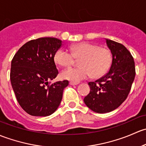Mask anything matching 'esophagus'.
<instances>
[{"instance_id":"esophagus-1","label":"esophagus","mask_w":146,"mask_h":146,"mask_svg":"<svg viewBox=\"0 0 146 146\" xmlns=\"http://www.w3.org/2000/svg\"><path fill=\"white\" fill-rule=\"evenodd\" d=\"M79 83H76V82H70V84L72 86H74V85H77V84Z\"/></svg>"}]
</instances>
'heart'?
<instances>
[{
	"label": "heart",
	"instance_id": "heart-1",
	"mask_svg": "<svg viewBox=\"0 0 146 146\" xmlns=\"http://www.w3.org/2000/svg\"><path fill=\"white\" fill-rule=\"evenodd\" d=\"M71 53L64 49L55 52L54 60L62 67L73 65L75 59L79 60V67L64 70L61 76L64 79L79 82L92 75L94 77L103 76L109 70L112 63V54L106 47L95 43L82 42L74 45L70 48Z\"/></svg>",
	"mask_w": 146,
	"mask_h": 146
}]
</instances>
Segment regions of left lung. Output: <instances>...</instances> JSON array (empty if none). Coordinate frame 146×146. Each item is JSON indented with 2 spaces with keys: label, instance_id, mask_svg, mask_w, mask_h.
<instances>
[{
  "label": "left lung",
  "instance_id": "left-lung-1",
  "mask_svg": "<svg viewBox=\"0 0 146 146\" xmlns=\"http://www.w3.org/2000/svg\"><path fill=\"white\" fill-rule=\"evenodd\" d=\"M112 55L109 72L95 82H88L90 93L84 99L88 108L107 113L117 108L127 99L136 75L131 52L121 43L106 39Z\"/></svg>",
  "mask_w": 146,
  "mask_h": 146
}]
</instances>
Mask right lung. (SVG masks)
I'll return each instance as SVG.
<instances>
[{"label":"right lung","instance_id":"obj_1","mask_svg":"<svg viewBox=\"0 0 146 146\" xmlns=\"http://www.w3.org/2000/svg\"><path fill=\"white\" fill-rule=\"evenodd\" d=\"M62 40L52 37L31 40L13 57L10 82L19 106L29 115L46 117L53 113L62 100L69 82L51 84L58 74L54 55Z\"/></svg>","mask_w":146,"mask_h":146}]
</instances>
